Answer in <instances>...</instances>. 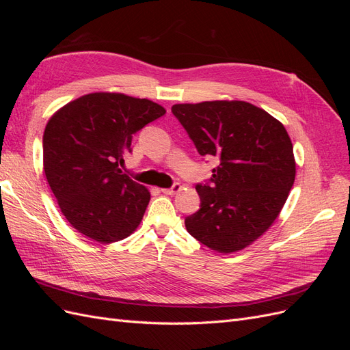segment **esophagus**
I'll list each match as a JSON object with an SVG mask.
<instances>
[{"instance_id":"obj_1","label":"esophagus","mask_w":350,"mask_h":350,"mask_svg":"<svg viewBox=\"0 0 350 350\" xmlns=\"http://www.w3.org/2000/svg\"><path fill=\"white\" fill-rule=\"evenodd\" d=\"M181 189H183L181 185H179V184H174L171 188H163L162 193H163V194H167V196H174V194L181 191Z\"/></svg>"}]
</instances>
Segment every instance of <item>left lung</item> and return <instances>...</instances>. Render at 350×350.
I'll list each match as a JSON object with an SVG mask.
<instances>
[{"label": "left lung", "mask_w": 350, "mask_h": 350, "mask_svg": "<svg viewBox=\"0 0 350 350\" xmlns=\"http://www.w3.org/2000/svg\"><path fill=\"white\" fill-rule=\"evenodd\" d=\"M172 113L201 156L217 157L200 210L185 228L210 250L247 248L278 219L295 181L293 146L283 124L243 100L176 103Z\"/></svg>", "instance_id": "obj_1"}]
</instances>
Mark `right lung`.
<instances>
[{
    "label": "right lung",
    "instance_id": "right-lung-1",
    "mask_svg": "<svg viewBox=\"0 0 350 350\" xmlns=\"http://www.w3.org/2000/svg\"><path fill=\"white\" fill-rule=\"evenodd\" d=\"M166 111L149 99L98 92L64 105L44 133V169L68 224L100 243L130 237L150 193L118 167L133 135Z\"/></svg>",
    "mask_w": 350,
    "mask_h": 350
}]
</instances>
